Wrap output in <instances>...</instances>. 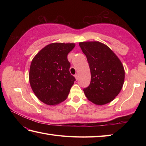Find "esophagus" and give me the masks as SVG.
I'll return each mask as SVG.
<instances>
[{"instance_id":"esophagus-1","label":"esophagus","mask_w":146,"mask_h":146,"mask_svg":"<svg viewBox=\"0 0 146 146\" xmlns=\"http://www.w3.org/2000/svg\"><path fill=\"white\" fill-rule=\"evenodd\" d=\"M75 78H76V80H77L78 79V74H76V75H75Z\"/></svg>"}]
</instances>
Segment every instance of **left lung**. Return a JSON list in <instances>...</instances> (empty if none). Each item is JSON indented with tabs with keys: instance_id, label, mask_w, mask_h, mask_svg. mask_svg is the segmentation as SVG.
Instances as JSON below:
<instances>
[{
	"instance_id": "obj_1",
	"label": "left lung",
	"mask_w": 146,
	"mask_h": 146,
	"mask_svg": "<svg viewBox=\"0 0 146 146\" xmlns=\"http://www.w3.org/2000/svg\"><path fill=\"white\" fill-rule=\"evenodd\" d=\"M79 45L87 58L91 73L90 84L83 89L85 96L96 105L110 103L119 95L124 82L122 62L100 42H80Z\"/></svg>"
}]
</instances>
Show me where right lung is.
<instances>
[{
	"mask_svg": "<svg viewBox=\"0 0 146 146\" xmlns=\"http://www.w3.org/2000/svg\"><path fill=\"white\" fill-rule=\"evenodd\" d=\"M75 46V43H51L33 59L30 85L37 98L45 104L56 105L68 97L75 78L70 72L67 56Z\"/></svg>",
	"mask_w": 146,
	"mask_h": 146,
	"instance_id": "obj_1",
	"label": "right lung"
}]
</instances>
